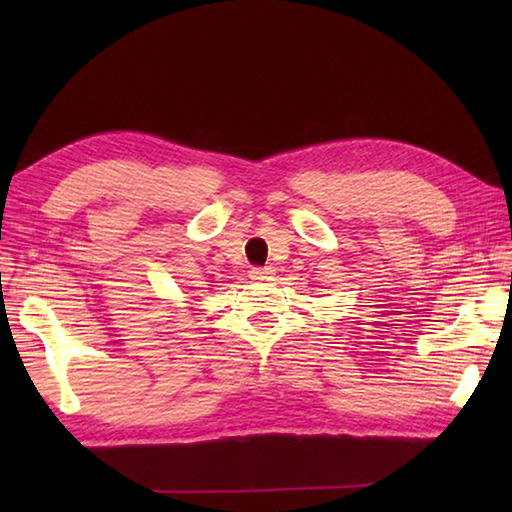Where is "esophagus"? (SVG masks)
Returning <instances> with one entry per match:
<instances>
[{"mask_svg": "<svg viewBox=\"0 0 512 512\" xmlns=\"http://www.w3.org/2000/svg\"><path fill=\"white\" fill-rule=\"evenodd\" d=\"M273 273H275L273 268H253L248 273V277L253 281H259V279H270V275H273Z\"/></svg>", "mask_w": 512, "mask_h": 512, "instance_id": "1", "label": "esophagus"}]
</instances>
